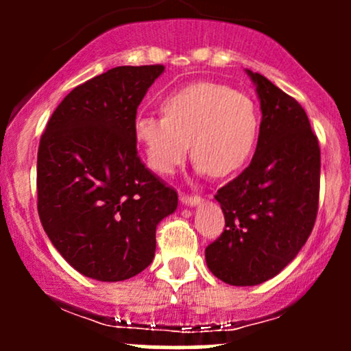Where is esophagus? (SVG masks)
Returning <instances> with one entry per match:
<instances>
[{"mask_svg":"<svg viewBox=\"0 0 351 351\" xmlns=\"http://www.w3.org/2000/svg\"><path fill=\"white\" fill-rule=\"evenodd\" d=\"M180 201L186 206H196V204L201 203V198L198 195H186V193H181Z\"/></svg>","mask_w":351,"mask_h":351,"instance_id":"34e87169","label":"esophagus"}]
</instances>
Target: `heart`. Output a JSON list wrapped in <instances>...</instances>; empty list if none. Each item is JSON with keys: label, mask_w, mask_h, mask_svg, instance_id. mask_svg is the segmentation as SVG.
Segmentation results:
<instances>
[{"label": "heart", "mask_w": 351, "mask_h": 351, "mask_svg": "<svg viewBox=\"0 0 351 351\" xmlns=\"http://www.w3.org/2000/svg\"><path fill=\"white\" fill-rule=\"evenodd\" d=\"M163 115L135 120V138L148 167L171 175L191 153L199 173L228 176L251 158L259 135V110L251 97L216 82L191 84L162 102Z\"/></svg>", "instance_id": "b5f03b06"}]
</instances>
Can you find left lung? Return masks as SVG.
Returning a JSON list of instances; mask_svg holds the SVG:
<instances>
[{
  "mask_svg": "<svg viewBox=\"0 0 351 351\" xmlns=\"http://www.w3.org/2000/svg\"><path fill=\"white\" fill-rule=\"evenodd\" d=\"M263 110L249 167L217 189L226 228L208 245L206 264L231 285L272 279L307 243L320 198V147L295 99L247 71Z\"/></svg>",
  "mask_w": 351,
  "mask_h": 351,
  "instance_id": "8db88e82",
  "label": "left lung"
}]
</instances>
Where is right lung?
<instances>
[{
	"label": "right lung",
	"mask_w": 351,
	"mask_h": 351,
	"mask_svg": "<svg viewBox=\"0 0 351 351\" xmlns=\"http://www.w3.org/2000/svg\"><path fill=\"white\" fill-rule=\"evenodd\" d=\"M165 71L120 66L72 88L52 112L38 150V213L75 271L102 282L130 279L155 257L156 224L178 193L145 168L136 108Z\"/></svg>",
	"instance_id": "1"
}]
</instances>
